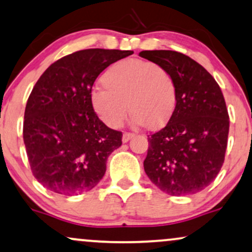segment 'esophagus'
Returning a JSON list of instances; mask_svg holds the SVG:
<instances>
[{"label": "esophagus", "instance_id": "esophagus-1", "mask_svg": "<svg viewBox=\"0 0 252 252\" xmlns=\"http://www.w3.org/2000/svg\"><path fill=\"white\" fill-rule=\"evenodd\" d=\"M134 134H131V132H124L123 134V136H122V141H123V143H126V142L128 141H130V139H131L132 137H134Z\"/></svg>", "mask_w": 252, "mask_h": 252}]
</instances>
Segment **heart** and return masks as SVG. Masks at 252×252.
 Returning <instances> with one entry per match:
<instances>
[{"label": "heart", "instance_id": "obj_1", "mask_svg": "<svg viewBox=\"0 0 252 252\" xmlns=\"http://www.w3.org/2000/svg\"><path fill=\"white\" fill-rule=\"evenodd\" d=\"M101 83L103 88L90 93V103L97 117L109 128H120L129 109L135 124H143L150 130L160 129L177 107L175 78L164 66L149 61L115 62L102 75Z\"/></svg>", "mask_w": 252, "mask_h": 252}]
</instances>
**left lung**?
<instances>
[{
    "label": "left lung",
    "instance_id": "obj_1",
    "mask_svg": "<svg viewBox=\"0 0 252 252\" xmlns=\"http://www.w3.org/2000/svg\"><path fill=\"white\" fill-rule=\"evenodd\" d=\"M139 56L164 66L177 84V107L168 124L148 136L144 171L171 196L192 195L213 182L224 163L229 114L220 86L196 61L172 50Z\"/></svg>",
    "mask_w": 252,
    "mask_h": 252
}]
</instances>
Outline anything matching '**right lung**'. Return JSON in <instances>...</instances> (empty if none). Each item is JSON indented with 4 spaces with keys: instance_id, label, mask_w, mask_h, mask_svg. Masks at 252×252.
<instances>
[{
    "instance_id": "right-lung-1",
    "label": "right lung",
    "mask_w": 252,
    "mask_h": 252,
    "mask_svg": "<svg viewBox=\"0 0 252 252\" xmlns=\"http://www.w3.org/2000/svg\"><path fill=\"white\" fill-rule=\"evenodd\" d=\"M131 50L86 49L54 62L36 82L24 111L23 141L32 175L44 188L72 196L95 188L122 144L90 103L94 82Z\"/></svg>"
}]
</instances>
